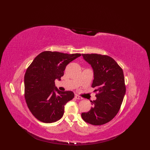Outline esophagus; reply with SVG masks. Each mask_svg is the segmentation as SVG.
I'll list each match as a JSON object with an SVG mask.
<instances>
[{
  "label": "esophagus",
  "mask_w": 150,
  "mask_h": 150,
  "mask_svg": "<svg viewBox=\"0 0 150 150\" xmlns=\"http://www.w3.org/2000/svg\"><path fill=\"white\" fill-rule=\"evenodd\" d=\"M75 98L77 99H83L82 97H81V96H78V95H77V94L75 95Z\"/></svg>",
  "instance_id": "34e87169"
}]
</instances>
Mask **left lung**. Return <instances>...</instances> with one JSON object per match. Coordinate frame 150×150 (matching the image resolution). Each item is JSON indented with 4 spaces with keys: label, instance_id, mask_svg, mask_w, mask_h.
Wrapping results in <instances>:
<instances>
[{
    "label": "left lung",
    "instance_id": "8db88e82",
    "mask_svg": "<svg viewBox=\"0 0 150 150\" xmlns=\"http://www.w3.org/2000/svg\"><path fill=\"white\" fill-rule=\"evenodd\" d=\"M83 58L91 65L96 99L91 101L90 111L81 114L84 121L93 125H102L112 120L120 108L126 93L122 68L110 56L98 54H83Z\"/></svg>",
    "mask_w": 150,
    "mask_h": 150
}]
</instances>
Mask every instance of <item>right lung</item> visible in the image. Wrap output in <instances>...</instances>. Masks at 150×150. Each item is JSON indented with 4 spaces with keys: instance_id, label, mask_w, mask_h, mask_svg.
I'll return each mask as SVG.
<instances>
[{
    "instance_id": "add662e5",
    "label": "right lung",
    "mask_w": 150,
    "mask_h": 150,
    "mask_svg": "<svg viewBox=\"0 0 150 150\" xmlns=\"http://www.w3.org/2000/svg\"><path fill=\"white\" fill-rule=\"evenodd\" d=\"M81 56L78 53L46 51L36 56L28 67L24 76V96L36 119L51 123L62 117L65 104L74 98V94L71 91H59L55 80H61L66 66Z\"/></svg>"
}]
</instances>
